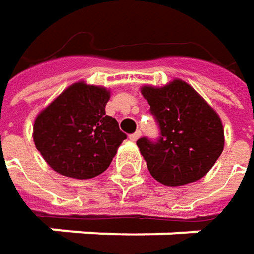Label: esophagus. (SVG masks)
<instances>
[{
	"mask_svg": "<svg viewBox=\"0 0 254 254\" xmlns=\"http://www.w3.org/2000/svg\"><path fill=\"white\" fill-rule=\"evenodd\" d=\"M139 136H141V130H136V132H133V133H130V135H129L130 141H136Z\"/></svg>",
	"mask_w": 254,
	"mask_h": 254,
	"instance_id": "1",
	"label": "esophagus"
}]
</instances>
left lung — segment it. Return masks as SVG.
Segmentation results:
<instances>
[{"label":"left lung","instance_id":"left-lung-1","mask_svg":"<svg viewBox=\"0 0 254 254\" xmlns=\"http://www.w3.org/2000/svg\"><path fill=\"white\" fill-rule=\"evenodd\" d=\"M160 136L136 141L150 175L168 187L203 178L224 150V127L218 113L181 79L162 88L142 86Z\"/></svg>","mask_w":254,"mask_h":254}]
</instances>
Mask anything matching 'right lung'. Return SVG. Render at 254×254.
<instances>
[{
    "mask_svg": "<svg viewBox=\"0 0 254 254\" xmlns=\"http://www.w3.org/2000/svg\"><path fill=\"white\" fill-rule=\"evenodd\" d=\"M109 98L106 88L76 82L36 116L35 145L56 172L91 179L110 166L127 133L106 115Z\"/></svg>",
    "mask_w": 254,
    "mask_h": 254,
    "instance_id": "1",
    "label": "right lung"
}]
</instances>
